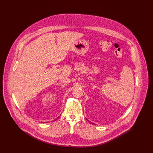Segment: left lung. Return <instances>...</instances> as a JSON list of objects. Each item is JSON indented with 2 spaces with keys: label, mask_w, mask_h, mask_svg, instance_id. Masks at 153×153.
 <instances>
[{
  "label": "left lung",
  "mask_w": 153,
  "mask_h": 153,
  "mask_svg": "<svg viewBox=\"0 0 153 153\" xmlns=\"http://www.w3.org/2000/svg\"><path fill=\"white\" fill-rule=\"evenodd\" d=\"M90 123H91V124H94V123H92V122H90Z\"/></svg>",
  "instance_id": "1"
}]
</instances>
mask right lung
Segmentation results:
<instances>
[{"instance_id":"1","label":"right lung","mask_w":153,"mask_h":153,"mask_svg":"<svg viewBox=\"0 0 153 153\" xmlns=\"http://www.w3.org/2000/svg\"><path fill=\"white\" fill-rule=\"evenodd\" d=\"M57 118H58V117H57Z\"/></svg>"}]
</instances>
